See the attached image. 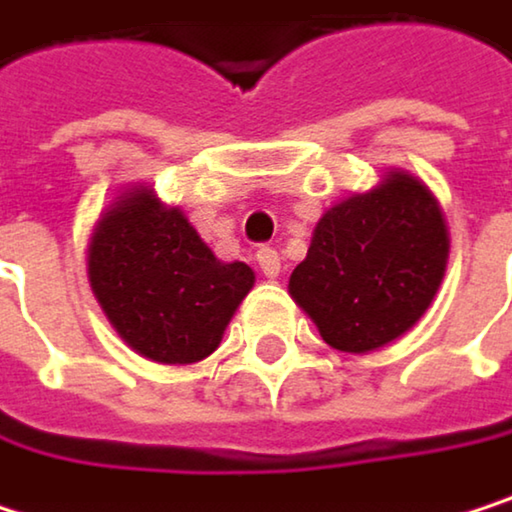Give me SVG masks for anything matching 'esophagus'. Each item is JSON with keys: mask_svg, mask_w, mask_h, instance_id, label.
<instances>
[{"mask_svg": "<svg viewBox=\"0 0 512 512\" xmlns=\"http://www.w3.org/2000/svg\"><path fill=\"white\" fill-rule=\"evenodd\" d=\"M258 267H261V273L267 276V279H276L279 273H282V258H279V251L276 248H270V245H264V248H258Z\"/></svg>", "mask_w": 512, "mask_h": 512, "instance_id": "34e87169", "label": "esophagus"}]
</instances>
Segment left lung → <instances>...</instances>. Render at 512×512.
<instances>
[{
    "mask_svg": "<svg viewBox=\"0 0 512 512\" xmlns=\"http://www.w3.org/2000/svg\"><path fill=\"white\" fill-rule=\"evenodd\" d=\"M447 251V224L432 191L408 173H390L375 191L324 212L288 288L327 345L366 354L423 318L444 279Z\"/></svg>",
    "mask_w": 512,
    "mask_h": 512,
    "instance_id": "obj_1",
    "label": "left lung"
}]
</instances>
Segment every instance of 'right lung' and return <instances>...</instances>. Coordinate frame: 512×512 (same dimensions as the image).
Wrapping results in <instances>:
<instances>
[{
    "label": "right lung",
    "mask_w": 512,
    "mask_h": 512,
    "mask_svg": "<svg viewBox=\"0 0 512 512\" xmlns=\"http://www.w3.org/2000/svg\"><path fill=\"white\" fill-rule=\"evenodd\" d=\"M89 285L137 354L197 363L218 348L254 273L239 261L221 264L179 209L134 191L92 233Z\"/></svg>",
    "instance_id": "right-lung-1"
}]
</instances>
